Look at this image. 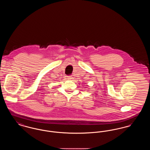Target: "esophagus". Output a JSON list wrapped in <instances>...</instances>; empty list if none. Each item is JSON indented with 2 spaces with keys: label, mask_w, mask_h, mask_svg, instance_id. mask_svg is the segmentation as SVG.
<instances>
[{
  "label": "esophagus",
  "mask_w": 150,
  "mask_h": 150,
  "mask_svg": "<svg viewBox=\"0 0 150 150\" xmlns=\"http://www.w3.org/2000/svg\"><path fill=\"white\" fill-rule=\"evenodd\" d=\"M67 79H68L69 80H71V79H73V77H72V76H67Z\"/></svg>",
  "instance_id": "1"
}]
</instances>
